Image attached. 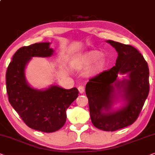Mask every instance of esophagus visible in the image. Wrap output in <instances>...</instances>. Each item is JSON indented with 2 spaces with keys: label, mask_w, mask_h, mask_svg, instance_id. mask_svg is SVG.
I'll use <instances>...</instances> for the list:
<instances>
[{
  "label": "esophagus",
  "mask_w": 155,
  "mask_h": 155,
  "mask_svg": "<svg viewBox=\"0 0 155 155\" xmlns=\"http://www.w3.org/2000/svg\"><path fill=\"white\" fill-rule=\"evenodd\" d=\"M78 90H79L80 94H83L84 92V87L83 86H79V87H78Z\"/></svg>",
  "instance_id": "obj_1"
}]
</instances>
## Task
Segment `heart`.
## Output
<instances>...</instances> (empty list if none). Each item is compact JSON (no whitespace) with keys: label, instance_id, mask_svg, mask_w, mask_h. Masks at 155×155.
I'll list each match as a JSON object with an SVG mask.
<instances>
[{"label":"heart","instance_id":"1","mask_svg":"<svg viewBox=\"0 0 155 155\" xmlns=\"http://www.w3.org/2000/svg\"><path fill=\"white\" fill-rule=\"evenodd\" d=\"M101 53L98 51H91L88 52L76 58L74 61V66L76 69H82V68L86 67L88 66L100 57ZM105 65V61L104 59H100L96 63L94 67L88 71V73H94L103 69Z\"/></svg>","mask_w":155,"mask_h":155}]
</instances>
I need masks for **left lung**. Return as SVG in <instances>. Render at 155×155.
<instances>
[{
    "mask_svg": "<svg viewBox=\"0 0 155 155\" xmlns=\"http://www.w3.org/2000/svg\"><path fill=\"white\" fill-rule=\"evenodd\" d=\"M107 42L118 53L115 66L90 78L86 85V94L93 125L104 131H115L132 125L139 116L149 94L150 71L147 61L135 47L113 40ZM118 73H127L130 79L117 82ZM113 83L123 88L127 105L120 110L109 112Z\"/></svg>",
    "mask_w": 155,
    "mask_h": 155,
    "instance_id": "8db88e82",
    "label": "left lung"
}]
</instances>
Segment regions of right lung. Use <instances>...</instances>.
I'll return each mask as SVG.
<instances>
[{
    "mask_svg": "<svg viewBox=\"0 0 155 155\" xmlns=\"http://www.w3.org/2000/svg\"><path fill=\"white\" fill-rule=\"evenodd\" d=\"M49 42L35 43L20 47L13 55L6 71V89L10 104L30 128L53 133L67 120L66 110L78 97L76 88L64 89L52 86L38 91L30 88L25 77V68L32 57L52 54Z\"/></svg>",
    "mask_w": 155,
    "mask_h": 155,
    "instance_id": "obj_1",
    "label": "right lung"
}]
</instances>
